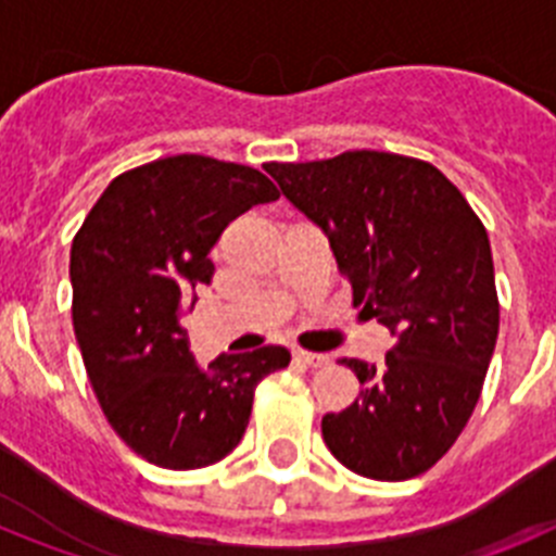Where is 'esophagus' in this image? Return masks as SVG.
Segmentation results:
<instances>
[{"instance_id": "obj_1", "label": "esophagus", "mask_w": 556, "mask_h": 556, "mask_svg": "<svg viewBox=\"0 0 556 556\" xmlns=\"http://www.w3.org/2000/svg\"><path fill=\"white\" fill-rule=\"evenodd\" d=\"M294 362H301L306 367H326L331 362V356L326 353H312V351H294Z\"/></svg>"}]
</instances>
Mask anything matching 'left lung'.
Instances as JSON below:
<instances>
[{
    "label": "left lung",
    "instance_id": "1",
    "mask_svg": "<svg viewBox=\"0 0 556 556\" xmlns=\"http://www.w3.org/2000/svg\"><path fill=\"white\" fill-rule=\"evenodd\" d=\"M264 169L328 236L353 306L395 333L381 365L342 358L362 392L323 417L328 451L367 479L426 473L468 426L495 351L488 230L443 172L409 155L348 150Z\"/></svg>",
    "mask_w": 556,
    "mask_h": 556
}]
</instances>
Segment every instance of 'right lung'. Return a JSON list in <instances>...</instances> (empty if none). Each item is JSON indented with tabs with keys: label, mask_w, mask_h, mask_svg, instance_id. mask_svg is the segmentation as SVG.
I'll return each mask as SVG.
<instances>
[{
	"label": "right lung",
	"mask_w": 556,
	"mask_h": 556,
	"mask_svg": "<svg viewBox=\"0 0 556 556\" xmlns=\"http://www.w3.org/2000/svg\"><path fill=\"white\" fill-rule=\"evenodd\" d=\"M278 200L253 166L169 155L113 178L72 242V323L108 424L141 459L214 465L239 445L253 392L289 365L278 345L223 353L200 370L180 328L239 214Z\"/></svg>",
	"instance_id": "add662e5"
}]
</instances>
